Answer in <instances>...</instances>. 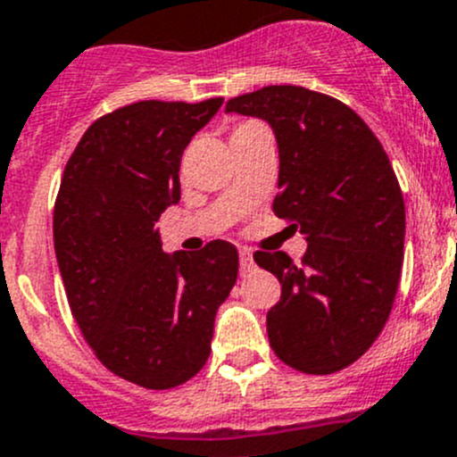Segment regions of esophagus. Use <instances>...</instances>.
I'll list each match as a JSON object with an SVG mask.
<instances>
[{
	"mask_svg": "<svg viewBox=\"0 0 457 457\" xmlns=\"http://www.w3.org/2000/svg\"><path fill=\"white\" fill-rule=\"evenodd\" d=\"M255 262H253V253L249 249H240V273L246 276L249 271H253Z\"/></svg>",
	"mask_w": 457,
	"mask_h": 457,
	"instance_id": "1",
	"label": "esophagus"
}]
</instances>
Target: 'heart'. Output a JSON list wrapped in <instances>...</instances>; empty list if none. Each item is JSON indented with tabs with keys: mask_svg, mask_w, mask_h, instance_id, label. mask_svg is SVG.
<instances>
[{
	"mask_svg": "<svg viewBox=\"0 0 457 457\" xmlns=\"http://www.w3.org/2000/svg\"><path fill=\"white\" fill-rule=\"evenodd\" d=\"M251 125V123H249ZM249 125H242V128H249ZM237 129H240V128H237Z\"/></svg>",
	"mask_w": 457,
	"mask_h": 457,
	"instance_id": "b5f03b06",
	"label": "heart"
}]
</instances>
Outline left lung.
I'll use <instances>...</instances> for the list:
<instances>
[{
  "mask_svg": "<svg viewBox=\"0 0 457 457\" xmlns=\"http://www.w3.org/2000/svg\"><path fill=\"white\" fill-rule=\"evenodd\" d=\"M226 112L271 125L280 156L273 212L307 240L301 264L285 251L253 255L282 285L269 343L307 375L343 370L384 329L402 273L406 211L388 154L356 112L305 87H262Z\"/></svg>",
  "mask_w": 457,
  "mask_h": 457,
  "instance_id": "8db88e82",
  "label": "left lung"
}]
</instances>
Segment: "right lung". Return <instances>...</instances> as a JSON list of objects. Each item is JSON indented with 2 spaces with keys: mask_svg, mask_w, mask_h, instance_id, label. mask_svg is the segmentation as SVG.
<instances>
[{
  "mask_svg": "<svg viewBox=\"0 0 457 457\" xmlns=\"http://www.w3.org/2000/svg\"><path fill=\"white\" fill-rule=\"evenodd\" d=\"M221 103L141 101L101 116L60 181L54 246L73 319L98 361L143 388H175L202 370L237 280L231 242L166 253L154 228L181 197L186 145Z\"/></svg>",
  "mask_w": 457,
  "mask_h": 457,
  "instance_id": "obj_1",
  "label": "right lung"
}]
</instances>
